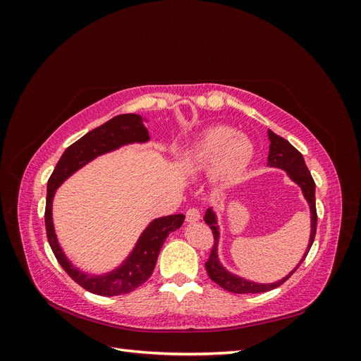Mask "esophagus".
<instances>
[{"label": "esophagus", "instance_id": "1", "mask_svg": "<svg viewBox=\"0 0 361 361\" xmlns=\"http://www.w3.org/2000/svg\"><path fill=\"white\" fill-rule=\"evenodd\" d=\"M200 220V211L195 207H190L187 211V223H197Z\"/></svg>", "mask_w": 361, "mask_h": 361}]
</instances>
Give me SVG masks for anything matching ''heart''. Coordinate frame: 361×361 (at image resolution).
I'll list each match as a JSON object with an SVG mask.
<instances>
[{
    "mask_svg": "<svg viewBox=\"0 0 361 361\" xmlns=\"http://www.w3.org/2000/svg\"><path fill=\"white\" fill-rule=\"evenodd\" d=\"M253 155L255 147L245 135L236 134L233 128L218 125L204 129L183 152L180 162L190 174H200L214 167V180L226 185L241 176Z\"/></svg>",
    "mask_w": 361,
    "mask_h": 361,
    "instance_id": "obj_1",
    "label": "heart"
}]
</instances>
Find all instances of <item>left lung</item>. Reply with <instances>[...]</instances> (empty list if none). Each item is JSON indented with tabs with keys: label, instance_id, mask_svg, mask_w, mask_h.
Masks as SVG:
<instances>
[{
	"label": "left lung",
	"instance_id": "1",
	"mask_svg": "<svg viewBox=\"0 0 361 361\" xmlns=\"http://www.w3.org/2000/svg\"><path fill=\"white\" fill-rule=\"evenodd\" d=\"M268 140H269V155H268L267 166L269 169H280L285 171L288 174V178L293 183L298 185L301 192H302V197L309 204V209H310L309 244H307V247H305L304 255L298 260V264L295 265L293 269L289 271V274L274 283H257V281L248 280V279L241 277L238 274H233V272H231L223 265V262L220 259V238H221L220 231L221 228H220V224H218V214L215 211V207L211 206L209 209L206 211L203 220L207 226L211 227V231L215 236V245L212 248L209 260L206 262V271H207V276H209V279L212 281H215L218 286H221L223 289H226L228 292H233V293H259V292H268V290L279 288L293 274L295 271L298 269V267L304 262L305 256H307L309 250L314 241L318 216H316L314 182H313L312 174H310L307 166H305L302 155L289 143V141L279 137L277 134L272 133L271 129H268Z\"/></svg>",
	"mask_w": 361,
	"mask_h": 361
}]
</instances>
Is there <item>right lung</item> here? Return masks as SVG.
<instances>
[{"instance_id":"obj_1","label":"right lung","mask_w":361,"mask_h":361,"mask_svg":"<svg viewBox=\"0 0 361 361\" xmlns=\"http://www.w3.org/2000/svg\"><path fill=\"white\" fill-rule=\"evenodd\" d=\"M149 120L140 114H120L108 120L106 123L97 126L87 133L78 141L69 146L54 169L48 180L45 226L49 245L56 255L59 264L68 274L78 283L80 286L92 293L102 297H114V295L129 293L152 276L157 265V259L166 238L183 224L185 215H167L154 218L143 232L140 233L135 245L128 256L120 262V265L106 272H89L76 267L64 253L59 241L54 226L52 204L57 190L87 164L94 161L97 157L111 154L120 147L130 145H145L150 140L146 123Z\"/></svg>"}]
</instances>
